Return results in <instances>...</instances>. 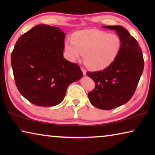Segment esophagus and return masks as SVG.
<instances>
[{
	"label": "esophagus",
	"mask_w": 155,
	"mask_h": 155,
	"mask_svg": "<svg viewBox=\"0 0 155 155\" xmlns=\"http://www.w3.org/2000/svg\"><path fill=\"white\" fill-rule=\"evenodd\" d=\"M81 70H82L83 75H86V70H84L83 68H81Z\"/></svg>",
	"instance_id": "esophagus-1"
}]
</instances>
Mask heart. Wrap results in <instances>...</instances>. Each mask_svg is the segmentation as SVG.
<instances>
[{
	"label": "heart",
	"mask_w": 155,
	"mask_h": 155,
	"mask_svg": "<svg viewBox=\"0 0 155 155\" xmlns=\"http://www.w3.org/2000/svg\"><path fill=\"white\" fill-rule=\"evenodd\" d=\"M122 40L116 33L90 29L76 32L72 41H66L64 49L68 59L74 61L83 53V61L88 68L102 70L109 67L118 56Z\"/></svg>",
	"instance_id": "heart-1"
}]
</instances>
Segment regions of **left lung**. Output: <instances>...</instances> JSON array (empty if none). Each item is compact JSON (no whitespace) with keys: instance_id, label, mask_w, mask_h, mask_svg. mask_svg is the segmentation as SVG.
I'll list each match as a JSON object with an SVG mask.
<instances>
[{"instance_id":"1","label":"left lung","mask_w":155,"mask_h":155,"mask_svg":"<svg viewBox=\"0 0 155 155\" xmlns=\"http://www.w3.org/2000/svg\"><path fill=\"white\" fill-rule=\"evenodd\" d=\"M115 30L122 40V48L112 64L101 71L87 72L96 86L88 93L91 104L109 110L127 103L132 98L143 73L142 51L137 40L122 26H105Z\"/></svg>"}]
</instances>
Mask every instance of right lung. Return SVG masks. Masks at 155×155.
I'll list each match as a JSON object with an SVG mask.
<instances>
[{
  "mask_svg": "<svg viewBox=\"0 0 155 155\" xmlns=\"http://www.w3.org/2000/svg\"><path fill=\"white\" fill-rule=\"evenodd\" d=\"M65 33L59 28L36 25L21 35L11 61L20 93L35 105L61 103L68 86L83 77L79 65L63 55Z\"/></svg>",
  "mask_w": 155,
  "mask_h": 155,
  "instance_id": "1",
  "label": "right lung"
}]
</instances>
